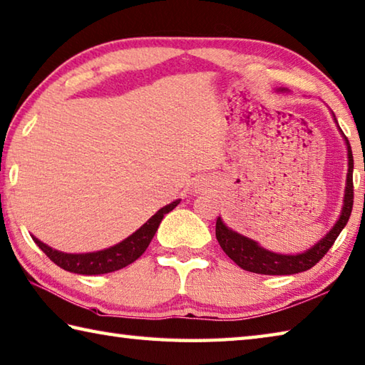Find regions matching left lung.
<instances>
[{
	"label": "left lung",
	"instance_id": "8db88e82",
	"mask_svg": "<svg viewBox=\"0 0 365 365\" xmlns=\"http://www.w3.org/2000/svg\"><path fill=\"white\" fill-rule=\"evenodd\" d=\"M345 140L348 147V175L344 210H341L339 221L329 231V234H326V237L321 239L318 244L313 245L310 250H307V252L301 255H277L272 252H267V250H264L256 244L255 240L247 239L244 235L231 231L218 217L215 227L218 244L223 248V252L230 256L239 267L248 270V272L262 275H291L312 269L317 262L324 258V255L329 252V248L334 245L335 239L339 237L341 230L346 226L354 202L353 152L346 138Z\"/></svg>",
	"mask_w": 365,
	"mask_h": 365
}]
</instances>
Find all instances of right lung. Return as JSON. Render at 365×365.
<instances>
[{"mask_svg":"<svg viewBox=\"0 0 365 365\" xmlns=\"http://www.w3.org/2000/svg\"><path fill=\"white\" fill-rule=\"evenodd\" d=\"M178 202H180V199L166 207H163V209L156 212L144 226H140V230L135 231L123 242H120V244H117L115 247L103 250V252L82 253V255L61 253V252H56L53 248H50L46 244H42V242L36 237H33V240L36 242V245H38L42 252L47 255V258L50 261H53L56 266L68 270V272H74L81 275H99V274L115 272V270L130 266L131 262L140 258V255L145 252L147 247L150 245V242H152L153 235L156 230H158L164 215L173 209H175Z\"/></svg>","mask_w":365,"mask_h":365,"instance_id":"right-lung-1","label":"right lung"}]
</instances>
